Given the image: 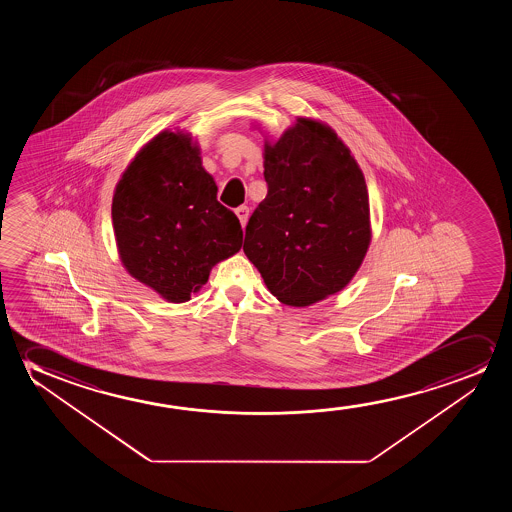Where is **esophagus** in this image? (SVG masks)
Returning <instances> with one entry per match:
<instances>
[{
    "label": "esophagus",
    "mask_w": 512,
    "mask_h": 512,
    "mask_svg": "<svg viewBox=\"0 0 512 512\" xmlns=\"http://www.w3.org/2000/svg\"><path fill=\"white\" fill-rule=\"evenodd\" d=\"M236 215H238L241 225L245 227L246 222H248V217H250V210H248V206H239L238 210H236Z\"/></svg>",
    "instance_id": "34e87169"
}]
</instances>
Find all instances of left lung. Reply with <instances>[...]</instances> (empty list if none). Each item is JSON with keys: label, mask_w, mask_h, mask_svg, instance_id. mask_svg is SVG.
<instances>
[{"label": "left lung", "mask_w": 512, "mask_h": 512, "mask_svg": "<svg viewBox=\"0 0 512 512\" xmlns=\"http://www.w3.org/2000/svg\"><path fill=\"white\" fill-rule=\"evenodd\" d=\"M260 131V126H255ZM267 196L246 225L245 252L278 301L306 308L341 292L371 245L364 173L322 120L264 134Z\"/></svg>", "instance_id": "8db88e82"}]
</instances>
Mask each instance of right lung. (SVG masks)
Masks as SVG:
<instances>
[{"instance_id":"1","label":"right lung","mask_w":512,"mask_h":512,"mask_svg":"<svg viewBox=\"0 0 512 512\" xmlns=\"http://www.w3.org/2000/svg\"><path fill=\"white\" fill-rule=\"evenodd\" d=\"M189 131H161L127 164L115 185L112 220L120 262L164 301H190L218 262L238 253V217L217 201Z\"/></svg>"}]
</instances>
